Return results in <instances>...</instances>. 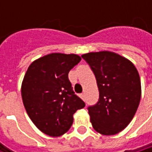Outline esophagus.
I'll return each mask as SVG.
<instances>
[{
  "label": "esophagus",
  "instance_id": "34e87169",
  "mask_svg": "<svg viewBox=\"0 0 152 152\" xmlns=\"http://www.w3.org/2000/svg\"><path fill=\"white\" fill-rule=\"evenodd\" d=\"M80 98H81L82 99H84V94H83V93H81V94H80Z\"/></svg>",
  "mask_w": 152,
  "mask_h": 152
}]
</instances>
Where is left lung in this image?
Here are the masks:
<instances>
[{
  "label": "left lung",
  "mask_w": 152,
  "mask_h": 152,
  "mask_svg": "<svg viewBox=\"0 0 152 152\" xmlns=\"http://www.w3.org/2000/svg\"><path fill=\"white\" fill-rule=\"evenodd\" d=\"M82 58L93 71L99 91L88 107L93 129L105 136L123 130L133 119L141 99V81L134 64L109 51L88 53Z\"/></svg>",
  "instance_id": "8db88e82"
}]
</instances>
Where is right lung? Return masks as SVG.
<instances>
[{
	"label": "right lung",
	"mask_w": 152,
	"mask_h": 152,
	"mask_svg": "<svg viewBox=\"0 0 152 152\" xmlns=\"http://www.w3.org/2000/svg\"><path fill=\"white\" fill-rule=\"evenodd\" d=\"M80 61L73 53H50L34 61L23 77L25 110L35 126L50 137L65 134L72 126L73 114L85 106L69 80V72Z\"/></svg>",
	"instance_id": "right-lung-1"
}]
</instances>
